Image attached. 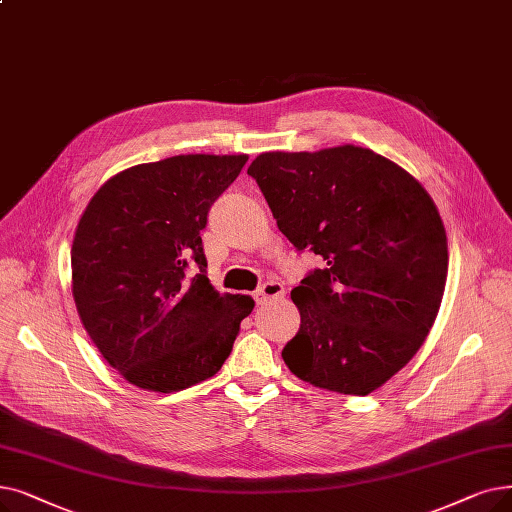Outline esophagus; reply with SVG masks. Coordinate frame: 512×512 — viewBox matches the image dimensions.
Wrapping results in <instances>:
<instances>
[{
  "instance_id": "obj_1",
  "label": "esophagus",
  "mask_w": 512,
  "mask_h": 512,
  "mask_svg": "<svg viewBox=\"0 0 512 512\" xmlns=\"http://www.w3.org/2000/svg\"><path fill=\"white\" fill-rule=\"evenodd\" d=\"M282 297H284V286L280 282H274V280L263 282L259 286V291L255 293V299L261 305L263 303H270V301H276V299H282Z\"/></svg>"
}]
</instances>
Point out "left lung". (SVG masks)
<instances>
[{"label":"left lung","instance_id":"8db88e82","mask_svg":"<svg viewBox=\"0 0 512 512\" xmlns=\"http://www.w3.org/2000/svg\"><path fill=\"white\" fill-rule=\"evenodd\" d=\"M280 232L324 268L291 299L301 326L282 360L301 381L368 395L425 343L448 276V238L418 180L353 144L263 152L249 171Z\"/></svg>","mask_w":512,"mask_h":512}]
</instances>
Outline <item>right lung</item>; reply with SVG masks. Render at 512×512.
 <instances>
[{"mask_svg":"<svg viewBox=\"0 0 512 512\" xmlns=\"http://www.w3.org/2000/svg\"><path fill=\"white\" fill-rule=\"evenodd\" d=\"M247 154H180L129 167L94 194L73 238V297L125 381L171 393L211 379L255 301L219 295L201 230Z\"/></svg>","mask_w":512,"mask_h":512,"instance_id":"add662e5","label":"right lung"}]
</instances>
